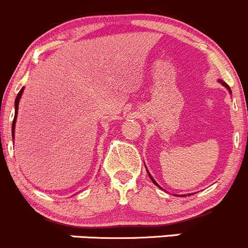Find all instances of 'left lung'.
<instances>
[{
  "label": "left lung",
  "mask_w": 248,
  "mask_h": 248,
  "mask_svg": "<svg viewBox=\"0 0 248 248\" xmlns=\"http://www.w3.org/2000/svg\"><path fill=\"white\" fill-rule=\"evenodd\" d=\"M218 82L219 83H221V85L222 86H223V87H226V88L227 89H228V92H229V93H231L232 94V91H231V88H229V86L228 85H227V83L226 82H223V81H222V80H219L218 81ZM145 166V165H144ZM145 170H147V167H145ZM147 172H148V170H147ZM148 175H149V178H150V179H152V181H153V183H154L155 184V185H156V186H159V184H157L156 183V181H155V179H154V178H153L152 177V174H150V173L149 172H148ZM159 187H160V186H159ZM160 188H162V187H160ZM190 195H191V193H190ZM190 195H188V196H190ZM180 197H186V196L185 195H183V196H180Z\"/></svg>",
  "instance_id": "left-lung-1"
}]
</instances>
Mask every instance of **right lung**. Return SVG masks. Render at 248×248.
I'll list each match as a JSON object with an SVG mask.
<instances>
[{
  "label": "right lung",
  "instance_id": "right-lung-1",
  "mask_svg": "<svg viewBox=\"0 0 248 248\" xmlns=\"http://www.w3.org/2000/svg\"><path fill=\"white\" fill-rule=\"evenodd\" d=\"M24 89L25 87H22L21 91L19 92L17 94L16 99H15V116H14V121H13V125H12V136L14 139V135H15V123H16V118H17V109H19V103H20V99H21L22 93H24Z\"/></svg>",
  "mask_w": 248,
  "mask_h": 248
}]
</instances>
